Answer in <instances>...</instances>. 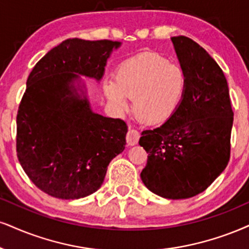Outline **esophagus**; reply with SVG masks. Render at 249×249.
<instances>
[{
  "mask_svg": "<svg viewBox=\"0 0 249 249\" xmlns=\"http://www.w3.org/2000/svg\"><path fill=\"white\" fill-rule=\"evenodd\" d=\"M139 140H140L139 130L129 127V130H128L127 133V143L129 144V145H135V144H137V142H139Z\"/></svg>",
  "mask_w": 249,
  "mask_h": 249,
  "instance_id": "1",
  "label": "esophagus"
}]
</instances>
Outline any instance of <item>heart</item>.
Returning a JSON list of instances; mask_svg holds the SVG:
<instances>
[{
  "mask_svg": "<svg viewBox=\"0 0 249 249\" xmlns=\"http://www.w3.org/2000/svg\"><path fill=\"white\" fill-rule=\"evenodd\" d=\"M187 88V73L181 64L168 62L157 53H142L120 66L115 79L104 90L109 103L125 109L134 99V114L143 124L165 122L179 108Z\"/></svg>",
  "mask_w": 249,
  "mask_h": 249,
  "instance_id": "1",
  "label": "heart"
}]
</instances>
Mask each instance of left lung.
<instances>
[{
	"mask_svg": "<svg viewBox=\"0 0 249 249\" xmlns=\"http://www.w3.org/2000/svg\"><path fill=\"white\" fill-rule=\"evenodd\" d=\"M187 88L177 112L160 127L144 130L148 153L141 172L146 188L161 197L189 198L204 192L228 166L233 110L223 70L194 40L172 38Z\"/></svg>",
	"mask_w": 249,
	"mask_h": 249,
	"instance_id": "left-lung-1",
	"label": "left lung"
}]
</instances>
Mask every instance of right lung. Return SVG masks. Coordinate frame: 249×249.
Wrapping results in <instances>:
<instances>
[{"instance_id": "obj_1", "label": "right lung", "mask_w": 249, "mask_h": 249, "mask_svg": "<svg viewBox=\"0 0 249 249\" xmlns=\"http://www.w3.org/2000/svg\"><path fill=\"white\" fill-rule=\"evenodd\" d=\"M119 46L67 39L30 72L17 113V157L30 180L53 197L76 199L97 192L109 161L124 150V120L93 113L70 85L77 73L99 81Z\"/></svg>"}]
</instances>
